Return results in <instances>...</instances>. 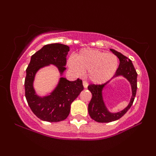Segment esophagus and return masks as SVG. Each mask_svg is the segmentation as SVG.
Masks as SVG:
<instances>
[{
  "label": "esophagus",
  "instance_id": "34e87169",
  "mask_svg": "<svg viewBox=\"0 0 156 156\" xmlns=\"http://www.w3.org/2000/svg\"><path fill=\"white\" fill-rule=\"evenodd\" d=\"M83 85L84 88H87V87H88V83H87V81H85V80H83Z\"/></svg>",
  "mask_w": 156,
  "mask_h": 156
}]
</instances>
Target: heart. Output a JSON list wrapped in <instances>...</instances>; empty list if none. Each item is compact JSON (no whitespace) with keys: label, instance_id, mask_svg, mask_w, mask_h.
Here are the masks:
<instances>
[{"label":"heart","instance_id":"1","mask_svg":"<svg viewBox=\"0 0 156 156\" xmlns=\"http://www.w3.org/2000/svg\"><path fill=\"white\" fill-rule=\"evenodd\" d=\"M68 66L77 76L86 72L93 83H102L110 79L117 71L119 59L112 53L98 50H83L68 59Z\"/></svg>","mask_w":156,"mask_h":156}]
</instances>
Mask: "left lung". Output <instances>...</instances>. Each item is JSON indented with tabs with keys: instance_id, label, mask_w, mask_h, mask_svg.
Returning a JSON list of instances; mask_svg holds the SVG:
<instances>
[{
	"instance_id": "1",
	"label": "left lung",
	"mask_w": 156,
	"mask_h": 156,
	"mask_svg": "<svg viewBox=\"0 0 156 156\" xmlns=\"http://www.w3.org/2000/svg\"><path fill=\"white\" fill-rule=\"evenodd\" d=\"M111 51L117 55L119 59V65L113 78L119 76H122L126 78L131 85L132 97L129 104L124 110L117 113H111L105 107L104 102H103V95H102V90H103V87L109 83L110 80L103 84H90L89 85L88 89L92 93V97L89 103L88 112L91 118L98 122H111L117 120L119 118H121L133 105L136 94L137 73L133 67L132 62L125 55H122L119 52L116 51L115 50L111 49Z\"/></svg>"
}]
</instances>
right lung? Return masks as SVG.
I'll list each match as a JSON object with an SVG mask.
<instances>
[{
    "mask_svg": "<svg viewBox=\"0 0 156 156\" xmlns=\"http://www.w3.org/2000/svg\"><path fill=\"white\" fill-rule=\"evenodd\" d=\"M69 48L59 43L48 44L32 55L26 69L25 94L30 108L37 117L44 121L56 122L64 120L70 112V105L83 89L82 80L78 78L69 81L60 78L58 86L51 95L40 98L35 94L33 81L35 74L40 68L54 64L62 74L66 68Z\"/></svg>",
    "mask_w": 156,
    "mask_h": 156,
    "instance_id": "add662e5",
    "label": "right lung"
}]
</instances>
